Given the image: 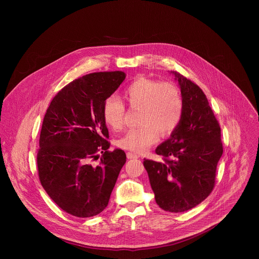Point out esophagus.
<instances>
[{"label":"esophagus","mask_w":259,"mask_h":259,"mask_svg":"<svg viewBox=\"0 0 259 259\" xmlns=\"http://www.w3.org/2000/svg\"><path fill=\"white\" fill-rule=\"evenodd\" d=\"M126 157L128 158V159H133V158H139L140 157V155L139 154H137V153H134V152H126Z\"/></svg>","instance_id":"esophagus-1"}]
</instances>
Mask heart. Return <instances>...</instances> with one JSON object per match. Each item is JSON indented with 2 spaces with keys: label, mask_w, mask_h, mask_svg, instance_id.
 <instances>
[{
  "label": "heart",
  "mask_w": 259,
  "mask_h": 259,
  "mask_svg": "<svg viewBox=\"0 0 259 259\" xmlns=\"http://www.w3.org/2000/svg\"><path fill=\"white\" fill-rule=\"evenodd\" d=\"M123 99L139 114L140 127L128 130L116 141L123 149L142 152L161 137L169 136L180 124L184 103L180 90L170 82H160L148 77H139L123 92ZM124 106L114 98H108L103 106V118L112 131L123 124Z\"/></svg>",
  "instance_id": "1"
}]
</instances>
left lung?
<instances>
[{"mask_svg": "<svg viewBox=\"0 0 259 259\" xmlns=\"http://www.w3.org/2000/svg\"><path fill=\"white\" fill-rule=\"evenodd\" d=\"M184 103L180 124L155 148L164 161L145 159L144 165L157 205L183 212L203 201L212 191L222 149L221 126L201 89L177 72Z\"/></svg>", "mask_w": 259, "mask_h": 259, "instance_id": "left-lung-1", "label": "left lung"}]
</instances>
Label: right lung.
Wrapping results in <instances>:
<instances>
[{
    "mask_svg": "<svg viewBox=\"0 0 259 259\" xmlns=\"http://www.w3.org/2000/svg\"><path fill=\"white\" fill-rule=\"evenodd\" d=\"M123 72L85 74L62 89L45 114L37 151L39 182L49 196L76 218L101 213L126 160L121 149L108 150L105 101L124 80ZM103 153L98 166L92 159Z\"/></svg>",
    "mask_w": 259,
    "mask_h": 259,
    "instance_id": "obj_1",
    "label": "right lung"
}]
</instances>
